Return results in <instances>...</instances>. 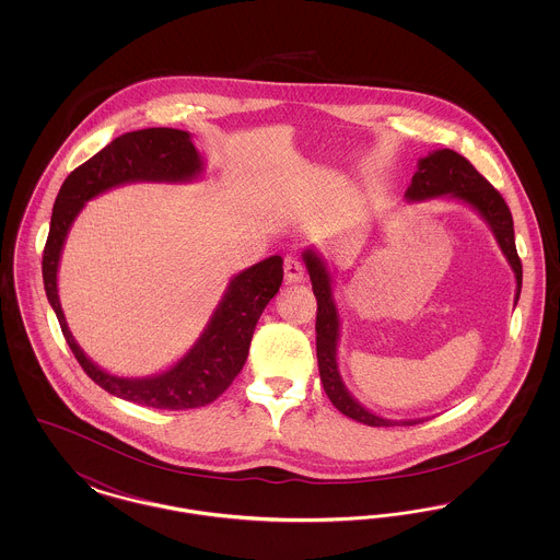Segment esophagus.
Wrapping results in <instances>:
<instances>
[{"instance_id":"esophagus-1","label":"esophagus","mask_w":560,"mask_h":560,"mask_svg":"<svg viewBox=\"0 0 560 560\" xmlns=\"http://www.w3.org/2000/svg\"><path fill=\"white\" fill-rule=\"evenodd\" d=\"M285 283H302L304 281V267L295 256H288L283 262Z\"/></svg>"}]
</instances>
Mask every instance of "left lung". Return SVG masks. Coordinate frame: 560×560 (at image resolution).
Instances as JSON below:
<instances>
[{"label":"left lung","mask_w":560,"mask_h":560,"mask_svg":"<svg viewBox=\"0 0 560 560\" xmlns=\"http://www.w3.org/2000/svg\"><path fill=\"white\" fill-rule=\"evenodd\" d=\"M447 197L455 199L468 208H472L491 229L508 265L516 279L514 306L521 298L523 285V267L516 254L514 243V224L512 213L508 210L504 197L491 187L475 165L452 149H436L427 158L418 160V170L411 178V185L405 190L407 203H420L427 199ZM304 265L308 270L313 293L317 298V361H319L320 384L325 395L334 402L338 411L348 418L368 424V427H411L424 422L418 420H388L370 411L348 393L347 384L338 368V342H340V313L334 298V277L329 262L323 258L315 247L304 249Z\"/></svg>","instance_id":"1"}]
</instances>
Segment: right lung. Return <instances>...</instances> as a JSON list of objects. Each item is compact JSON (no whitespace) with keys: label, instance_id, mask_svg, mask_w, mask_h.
I'll use <instances>...</instances> for the list:
<instances>
[{"label":"right lung","instance_id":"right-lung-1","mask_svg":"<svg viewBox=\"0 0 560 560\" xmlns=\"http://www.w3.org/2000/svg\"><path fill=\"white\" fill-rule=\"evenodd\" d=\"M203 174V160L190 133L172 128H147L121 133L92 160L73 170L54 201L50 233L44 247V288L58 317L62 336L83 372L119 399L155 409H192L218 399L243 370L249 342L268 302L283 281V258L237 272L218 302L197 342L170 370L147 377H121L98 368L75 342L58 300V265L67 235L83 206L110 188L130 183H190Z\"/></svg>","mask_w":560,"mask_h":560}]
</instances>
